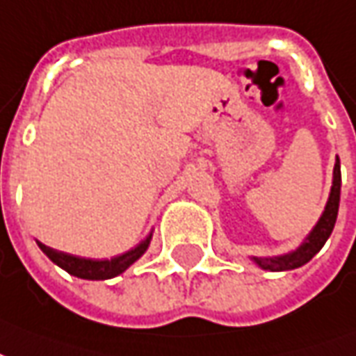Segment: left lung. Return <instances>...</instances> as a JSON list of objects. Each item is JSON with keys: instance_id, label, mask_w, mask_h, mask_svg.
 Masks as SVG:
<instances>
[{"instance_id": "8db88e82", "label": "left lung", "mask_w": 356, "mask_h": 356, "mask_svg": "<svg viewBox=\"0 0 356 356\" xmlns=\"http://www.w3.org/2000/svg\"><path fill=\"white\" fill-rule=\"evenodd\" d=\"M339 189H341V170H339V159H336L330 199L326 203V209H324L318 224L315 225V229L311 232L309 237L305 238V243L296 252L286 254V256H279V258H254V261L261 269H269V271H288V269H296V267H302L303 264H307L323 248L324 243L330 237L334 225H336L339 209Z\"/></svg>"}]
</instances>
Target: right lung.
I'll return each mask as SVG.
<instances>
[{
    "instance_id": "right-lung-1",
    "label": "right lung",
    "mask_w": 356,
    "mask_h": 356,
    "mask_svg": "<svg viewBox=\"0 0 356 356\" xmlns=\"http://www.w3.org/2000/svg\"><path fill=\"white\" fill-rule=\"evenodd\" d=\"M149 238H152V235L144 243H140L136 248H132V250L121 254V256H115L111 260H87V258H77V256H72V254L56 252V250L41 245V243H38V245L49 256V260L54 261L56 266L62 267L64 271H68L70 275L79 277V279H89V281H104V279L118 277L119 273H123L127 267L138 260L140 256L147 250Z\"/></svg>"
}]
</instances>
